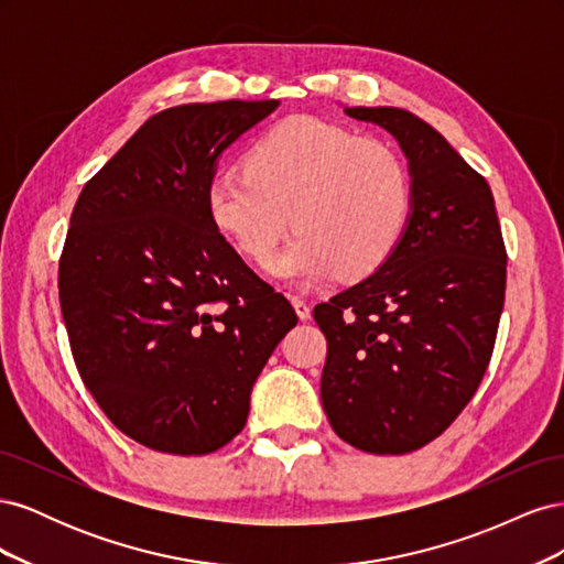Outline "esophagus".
Listing matches in <instances>:
<instances>
[{
    "instance_id": "34e87169",
    "label": "esophagus",
    "mask_w": 564,
    "mask_h": 564,
    "mask_svg": "<svg viewBox=\"0 0 564 564\" xmlns=\"http://www.w3.org/2000/svg\"><path fill=\"white\" fill-rule=\"evenodd\" d=\"M292 303H294V311L301 319H308L311 317V305L308 301H305L303 296H292Z\"/></svg>"
}]
</instances>
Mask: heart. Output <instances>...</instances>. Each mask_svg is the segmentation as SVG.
<instances>
[{
	"mask_svg": "<svg viewBox=\"0 0 564 564\" xmlns=\"http://www.w3.org/2000/svg\"><path fill=\"white\" fill-rule=\"evenodd\" d=\"M412 204V172L395 148L308 115L272 124L245 169L207 185L214 228L253 263H268L289 224L299 226L272 265L289 280L371 275L398 249Z\"/></svg>",
	"mask_w": 564,
	"mask_h": 564,
	"instance_id": "obj_1",
	"label": "heart"
}]
</instances>
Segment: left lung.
I'll use <instances>...</instances> for the list:
<instances>
[{
    "label": "left lung",
    "instance_id": "1",
    "mask_svg": "<svg viewBox=\"0 0 564 564\" xmlns=\"http://www.w3.org/2000/svg\"><path fill=\"white\" fill-rule=\"evenodd\" d=\"M395 135L414 181L390 259L313 317L327 336L322 406L369 454H406L445 433L480 386L506 296V247L489 183L402 108H346Z\"/></svg>",
    "mask_w": 564,
    "mask_h": 564
}]
</instances>
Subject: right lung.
Here are the masks:
<instances>
[{"mask_svg": "<svg viewBox=\"0 0 564 564\" xmlns=\"http://www.w3.org/2000/svg\"><path fill=\"white\" fill-rule=\"evenodd\" d=\"M278 106L218 100L152 115L73 209L58 296L77 371L117 429L155 452L226 447L299 322L207 214L216 160Z\"/></svg>", "mask_w": 564, "mask_h": 564, "instance_id": "right-lung-1", "label": "right lung"}]
</instances>
